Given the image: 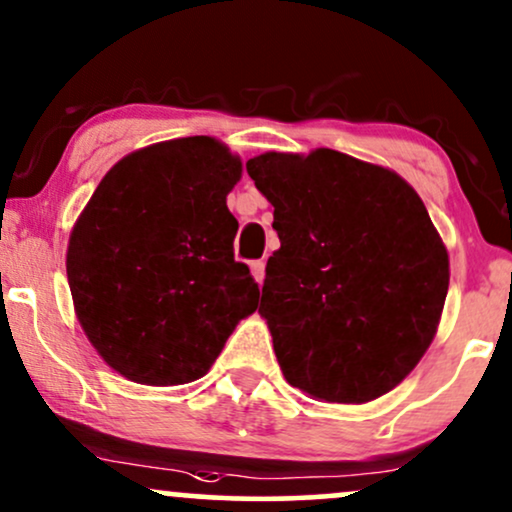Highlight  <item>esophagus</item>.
Listing matches in <instances>:
<instances>
[{
  "instance_id": "obj_1",
  "label": "esophagus",
  "mask_w": 512,
  "mask_h": 512,
  "mask_svg": "<svg viewBox=\"0 0 512 512\" xmlns=\"http://www.w3.org/2000/svg\"><path fill=\"white\" fill-rule=\"evenodd\" d=\"M250 272H252V276H255L257 284H262V281H264V262L262 260L252 262L250 264Z\"/></svg>"
}]
</instances>
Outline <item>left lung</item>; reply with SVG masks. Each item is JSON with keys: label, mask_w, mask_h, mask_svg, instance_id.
Here are the masks:
<instances>
[{"label": "left lung", "mask_w": 512, "mask_h": 512, "mask_svg": "<svg viewBox=\"0 0 512 512\" xmlns=\"http://www.w3.org/2000/svg\"><path fill=\"white\" fill-rule=\"evenodd\" d=\"M274 207L260 315L286 383L337 404L397 387L436 337L448 250L407 180L332 149L245 163Z\"/></svg>", "instance_id": "left-lung-1"}]
</instances>
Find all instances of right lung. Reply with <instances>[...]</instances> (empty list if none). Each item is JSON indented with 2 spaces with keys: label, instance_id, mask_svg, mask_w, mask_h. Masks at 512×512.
Wrapping results in <instances>:
<instances>
[{
  "label": "right lung",
  "instance_id": "right-lung-1",
  "mask_svg": "<svg viewBox=\"0 0 512 512\" xmlns=\"http://www.w3.org/2000/svg\"><path fill=\"white\" fill-rule=\"evenodd\" d=\"M243 163L211 137L170 139L115 163L76 219L67 279L88 342L142 385L202 378L260 289L233 257L226 195Z\"/></svg>",
  "mask_w": 512,
  "mask_h": 512
}]
</instances>
